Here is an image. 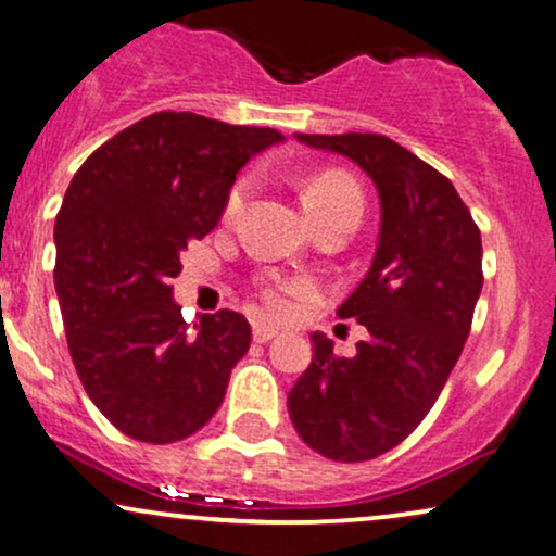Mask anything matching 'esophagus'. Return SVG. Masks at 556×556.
Wrapping results in <instances>:
<instances>
[{"mask_svg": "<svg viewBox=\"0 0 556 556\" xmlns=\"http://www.w3.org/2000/svg\"><path fill=\"white\" fill-rule=\"evenodd\" d=\"M276 336H278L276 328H270V325H265V323H254V328H252L254 343H267V341H273Z\"/></svg>", "mask_w": 556, "mask_h": 556, "instance_id": "1", "label": "esophagus"}]
</instances>
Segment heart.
<instances>
[{
    "label": "heart",
    "mask_w": 556,
    "mask_h": 556,
    "mask_svg": "<svg viewBox=\"0 0 556 556\" xmlns=\"http://www.w3.org/2000/svg\"><path fill=\"white\" fill-rule=\"evenodd\" d=\"M250 187H252L250 179L241 176L237 185L228 189V198L224 205V215L228 220L237 218L241 213V207H244L247 202V194H250ZM302 202L306 213H309L312 224H317V220L330 218V215L336 213H345V211L362 213L364 198H362V189H358V185L349 174L328 168V172H319L306 179V185L302 187ZM299 293H304V283L302 280H291V278H270L265 280L263 289H260V296H263L265 306L278 317L291 315L293 302H296Z\"/></svg>",
    "instance_id": "heart-1"
}]
</instances>
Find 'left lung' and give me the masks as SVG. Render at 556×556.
I'll return each instance as SVG.
<instances>
[{"instance_id":"8db88e82","label":"left lung","mask_w":556,"mask_h":556,"mask_svg":"<svg viewBox=\"0 0 556 556\" xmlns=\"http://www.w3.org/2000/svg\"><path fill=\"white\" fill-rule=\"evenodd\" d=\"M349 155L382 202L380 244L338 317L369 330L343 358L315 332V358L289 393V416L315 453L362 463L401 445L458 362L481 283V231L447 176L384 135H296Z\"/></svg>"}]
</instances>
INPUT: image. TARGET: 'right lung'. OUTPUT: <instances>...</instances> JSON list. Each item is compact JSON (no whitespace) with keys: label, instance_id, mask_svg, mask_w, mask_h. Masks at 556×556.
<instances>
[{"label":"right lung","instance_id":"obj_1","mask_svg":"<svg viewBox=\"0 0 556 556\" xmlns=\"http://www.w3.org/2000/svg\"><path fill=\"white\" fill-rule=\"evenodd\" d=\"M278 129L159 111L96 148L56 213L54 286L85 393L119 432L150 445L194 434L250 351L244 315L172 299L179 254L218 224L228 189Z\"/></svg>","mask_w":556,"mask_h":556}]
</instances>
